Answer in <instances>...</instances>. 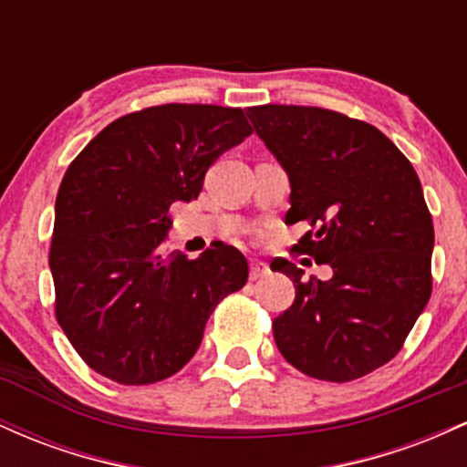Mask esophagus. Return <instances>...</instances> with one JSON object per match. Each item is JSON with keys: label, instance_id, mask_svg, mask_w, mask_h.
<instances>
[{"label": "esophagus", "instance_id": "34e87169", "mask_svg": "<svg viewBox=\"0 0 467 467\" xmlns=\"http://www.w3.org/2000/svg\"><path fill=\"white\" fill-rule=\"evenodd\" d=\"M270 267H267L264 261H252L250 264V281H259V278L267 276Z\"/></svg>", "mask_w": 467, "mask_h": 467}]
</instances>
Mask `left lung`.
<instances>
[{
    "mask_svg": "<svg viewBox=\"0 0 467 467\" xmlns=\"http://www.w3.org/2000/svg\"><path fill=\"white\" fill-rule=\"evenodd\" d=\"M256 136L285 169V223L309 222L296 248L329 281L276 259L296 298L272 323L283 358L327 382L393 360L431 298L432 217L406 155L373 125L320 107H248Z\"/></svg>",
    "mask_w": 467,
    "mask_h": 467,
    "instance_id": "1",
    "label": "left lung"
}]
</instances>
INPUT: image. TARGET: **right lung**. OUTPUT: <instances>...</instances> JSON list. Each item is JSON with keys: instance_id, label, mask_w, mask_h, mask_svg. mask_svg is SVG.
Returning <instances> with one entry per match:
<instances>
[{"instance_id": "right-lung-1", "label": "right lung", "mask_w": 467, "mask_h": 467, "mask_svg": "<svg viewBox=\"0 0 467 467\" xmlns=\"http://www.w3.org/2000/svg\"><path fill=\"white\" fill-rule=\"evenodd\" d=\"M252 133L244 111L158 105L107 125L58 186L50 270L57 320L96 373L127 387L178 373L215 305L248 281L233 245L164 254L169 208L200 195L208 166Z\"/></svg>"}]
</instances>
